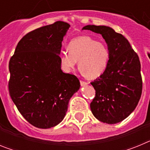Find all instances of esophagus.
Here are the masks:
<instances>
[{"instance_id":"1","label":"esophagus","mask_w":150,"mask_h":150,"mask_svg":"<svg viewBox=\"0 0 150 150\" xmlns=\"http://www.w3.org/2000/svg\"><path fill=\"white\" fill-rule=\"evenodd\" d=\"M80 85H81V86H86L87 85H88V83L83 81V80H80Z\"/></svg>"}]
</instances>
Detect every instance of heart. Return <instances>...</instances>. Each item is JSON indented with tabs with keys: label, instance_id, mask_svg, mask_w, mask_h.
Listing matches in <instances>:
<instances>
[{
	"label": "heart",
	"instance_id": "1",
	"mask_svg": "<svg viewBox=\"0 0 150 150\" xmlns=\"http://www.w3.org/2000/svg\"><path fill=\"white\" fill-rule=\"evenodd\" d=\"M68 52L61 55V64L66 72H71L79 62V68L88 79H94L104 74L110 60L107 45L90 36H79L71 40Z\"/></svg>",
	"mask_w": 150,
	"mask_h": 150
}]
</instances>
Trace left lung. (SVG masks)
<instances>
[{"instance_id": "left-lung-1", "label": "left lung", "mask_w": 150, "mask_h": 150, "mask_svg": "<svg viewBox=\"0 0 150 150\" xmlns=\"http://www.w3.org/2000/svg\"><path fill=\"white\" fill-rule=\"evenodd\" d=\"M89 30L101 34L110 51L106 71L91 84L95 97L90 104L97 120L116 124L126 119L137 107L142 93L140 62L128 40L112 28L86 25Z\"/></svg>"}]
</instances>
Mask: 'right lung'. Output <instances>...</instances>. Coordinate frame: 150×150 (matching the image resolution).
Returning <instances> with one entry per match:
<instances>
[{"instance_id":"add662e5","label":"right lung","mask_w":150,"mask_h":150,"mask_svg":"<svg viewBox=\"0 0 150 150\" xmlns=\"http://www.w3.org/2000/svg\"><path fill=\"white\" fill-rule=\"evenodd\" d=\"M70 25L59 21L35 29L18 43L9 62V91L25 119L39 128L59 125L79 89L74 75L61 69L60 52Z\"/></svg>"}]
</instances>
